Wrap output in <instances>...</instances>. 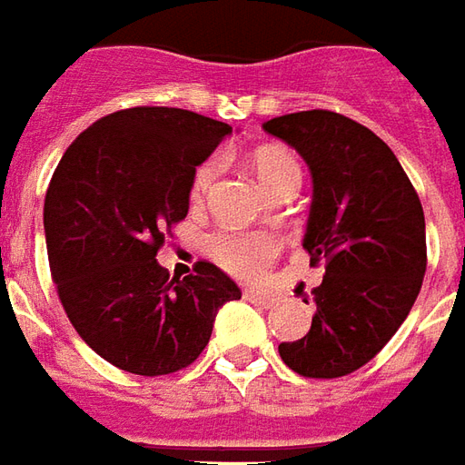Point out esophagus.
Instances as JSON below:
<instances>
[{
	"label": "esophagus",
	"mask_w": 465,
	"mask_h": 465,
	"mask_svg": "<svg viewBox=\"0 0 465 465\" xmlns=\"http://www.w3.org/2000/svg\"><path fill=\"white\" fill-rule=\"evenodd\" d=\"M243 297H246V302L259 304V307H274V304H277L274 294H266V292H259V289H246Z\"/></svg>",
	"instance_id": "34e87169"
}]
</instances>
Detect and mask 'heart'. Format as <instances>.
<instances>
[{"label":"heart","instance_id":"heart-1","mask_svg":"<svg viewBox=\"0 0 465 465\" xmlns=\"http://www.w3.org/2000/svg\"><path fill=\"white\" fill-rule=\"evenodd\" d=\"M219 171H222L219 158H209L196 168L193 181H191V203H201L206 199ZM252 171L269 196L289 183H302L300 163L287 151H259L252 158ZM209 252L226 272L242 279H252L259 277L264 272V266L279 254V242L272 233L223 232L211 236Z\"/></svg>","mask_w":465,"mask_h":465}]
</instances>
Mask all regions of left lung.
<instances>
[{
    "instance_id": "obj_1",
    "label": "left lung",
    "mask_w": 465,
    "mask_h": 465,
    "mask_svg": "<svg viewBox=\"0 0 465 465\" xmlns=\"http://www.w3.org/2000/svg\"><path fill=\"white\" fill-rule=\"evenodd\" d=\"M264 131L310 165L302 246L312 266L324 262L310 332L282 342L279 355L304 378H342L378 355L413 307L425 274L423 206L395 153L355 120L302 110L266 120Z\"/></svg>"
}]
</instances>
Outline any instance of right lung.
Wrapping results in <instances>:
<instances>
[{
    "mask_svg": "<svg viewBox=\"0 0 465 465\" xmlns=\"http://www.w3.org/2000/svg\"><path fill=\"white\" fill-rule=\"evenodd\" d=\"M232 125L181 108L105 115L64 151L45 196L52 279L77 334L133 375L188 368L216 312L242 300L229 274L199 262L171 279L155 254L186 219L191 181Z\"/></svg>",
    "mask_w": 465,
    "mask_h": 465,
    "instance_id": "right-lung-1",
    "label": "right lung"
}]
</instances>
